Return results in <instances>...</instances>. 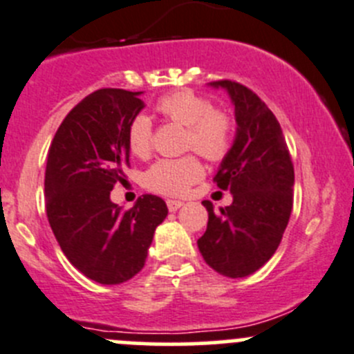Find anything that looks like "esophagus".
<instances>
[{"label":"esophagus","instance_id":"1","mask_svg":"<svg viewBox=\"0 0 354 354\" xmlns=\"http://www.w3.org/2000/svg\"><path fill=\"white\" fill-rule=\"evenodd\" d=\"M181 205H183V202H181V201H167V209H169L171 212L178 211Z\"/></svg>","mask_w":354,"mask_h":354}]
</instances>
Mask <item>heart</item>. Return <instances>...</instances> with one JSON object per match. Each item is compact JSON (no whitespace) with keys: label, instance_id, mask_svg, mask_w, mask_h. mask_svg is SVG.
Instances as JSON below:
<instances>
[{"label":"heart","instance_id":"heart-1","mask_svg":"<svg viewBox=\"0 0 354 354\" xmlns=\"http://www.w3.org/2000/svg\"><path fill=\"white\" fill-rule=\"evenodd\" d=\"M157 111L167 121L187 128V149H194L209 160H221L233 143L232 115L212 107L204 95L190 90L173 91L157 102ZM152 121L138 114L128 128V145L135 156H147L152 150ZM202 176V166L195 157L160 159L147 171L145 183L164 195H181Z\"/></svg>","mask_w":354,"mask_h":354}]
</instances>
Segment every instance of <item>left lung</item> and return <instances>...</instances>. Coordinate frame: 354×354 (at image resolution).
Returning a JSON list of instances; mask_svg holds the SVG:
<instances>
[{"instance_id": "obj_1", "label": "left lung", "mask_w": 354, "mask_h": 354, "mask_svg": "<svg viewBox=\"0 0 354 354\" xmlns=\"http://www.w3.org/2000/svg\"><path fill=\"white\" fill-rule=\"evenodd\" d=\"M209 86L223 88L235 107V140L214 176L233 202L219 214L202 202L209 221L197 245L214 272L243 279L280 245L292 212L294 166L279 121L254 91L228 79Z\"/></svg>"}]
</instances>
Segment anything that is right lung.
<instances>
[{"label":"right lung","mask_w":354,"mask_h":354,"mask_svg":"<svg viewBox=\"0 0 354 354\" xmlns=\"http://www.w3.org/2000/svg\"><path fill=\"white\" fill-rule=\"evenodd\" d=\"M142 91L104 88L79 102L48 150L44 194L53 235L72 266L104 286L142 272L153 233L167 216L157 195L129 211L111 201L129 164L128 128L145 104Z\"/></svg>","instance_id":"right-lung-1"}]
</instances>
